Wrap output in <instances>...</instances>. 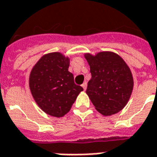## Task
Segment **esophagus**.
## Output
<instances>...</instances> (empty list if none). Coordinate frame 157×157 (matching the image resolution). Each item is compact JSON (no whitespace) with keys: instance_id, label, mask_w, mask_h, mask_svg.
<instances>
[{"instance_id":"1","label":"esophagus","mask_w":157,"mask_h":157,"mask_svg":"<svg viewBox=\"0 0 157 157\" xmlns=\"http://www.w3.org/2000/svg\"><path fill=\"white\" fill-rule=\"evenodd\" d=\"M81 86L83 87L84 90H86V88H87V83H86V81H85V82L81 85Z\"/></svg>"}]
</instances>
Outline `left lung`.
<instances>
[{"instance_id":"8db88e82","label":"left lung","mask_w":157,"mask_h":157,"mask_svg":"<svg viewBox=\"0 0 157 157\" xmlns=\"http://www.w3.org/2000/svg\"><path fill=\"white\" fill-rule=\"evenodd\" d=\"M85 58L91 73L86 94L101 114H116L124 108L131 95L134 80L130 69L113 52H100L95 56L86 54Z\"/></svg>"}]
</instances>
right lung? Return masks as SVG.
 <instances>
[{
  "instance_id": "1",
  "label": "right lung",
  "mask_w": 157,
  "mask_h": 157,
  "mask_svg": "<svg viewBox=\"0 0 157 157\" xmlns=\"http://www.w3.org/2000/svg\"><path fill=\"white\" fill-rule=\"evenodd\" d=\"M68 67V58L54 52L41 57L31 71V93L41 110L52 117L67 114L83 90L75 84Z\"/></svg>"
}]
</instances>
